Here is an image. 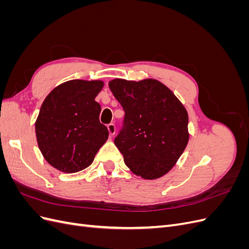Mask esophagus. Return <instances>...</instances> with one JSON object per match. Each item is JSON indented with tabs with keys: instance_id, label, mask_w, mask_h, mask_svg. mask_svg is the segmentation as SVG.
<instances>
[{
	"instance_id": "1",
	"label": "esophagus",
	"mask_w": 249,
	"mask_h": 249,
	"mask_svg": "<svg viewBox=\"0 0 249 249\" xmlns=\"http://www.w3.org/2000/svg\"><path fill=\"white\" fill-rule=\"evenodd\" d=\"M107 127H108V131H109L110 136H113V135L115 134V131H116L115 124H109L107 125Z\"/></svg>"
}]
</instances>
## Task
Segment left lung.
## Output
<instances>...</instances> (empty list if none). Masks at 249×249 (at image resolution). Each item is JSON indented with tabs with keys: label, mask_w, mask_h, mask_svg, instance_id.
<instances>
[{
	"label": "left lung",
	"mask_w": 249,
	"mask_h": 249,
	"mask_svg": "<svg viewBox=\"0 0 249 249\" xmlns=\"http://www.w3.org/2000/svg\"><path fill=\"white\" fill-rule=\"evenodd\" d=\"M109 87L124 111L114 143L124 163L145 179L163 177L185 150L188 113L171 90L154 79H114Z\"/></svg>",
	"instance_id": "8db88e82"
}]
</instances>
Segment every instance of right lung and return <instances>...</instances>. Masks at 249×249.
Segmentation results:
<instances>
[{
    "instance_id": "right-lung-1",
    "label": "right lung",
    "mask_w": 249,
    "mask_h": 249,
    "mask_svg": "<svg viewBox=\"0 0 249 249\" xmlns=\"http://www.w3.org/2000/svg\"><path fill=\"white\" fill-rule=\"evenodd\" d=\"M100 80H71L54 88L43 101L35 123L38 147L56 169L73 173L85 169L107 141L109 132L100 123L95 97Z\"/></svg>"
}]
</instances>
